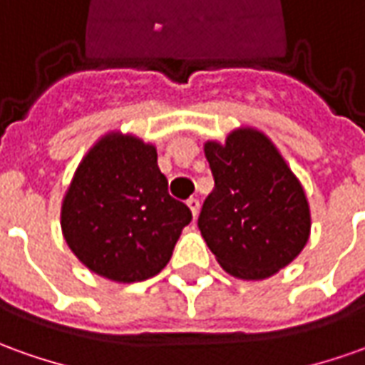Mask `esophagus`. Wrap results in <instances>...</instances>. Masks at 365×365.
Masks as SVG:
<instances>
[{"mask_svg": "<svg viewBox=\"0 0 365 365\" xmlns=\"http://www.w3.org/2000/svg\"><path fill=\"white\" fill-rule=\"evenodd\" d=\"M187 207L192 210L193 217H195V215L200 214V200H197V197H190V200H187Z\"/></svg>", "mask_w": 365, "mask_h": 365, "instance_id": "1", "label": "esophagus"}]
</instances>
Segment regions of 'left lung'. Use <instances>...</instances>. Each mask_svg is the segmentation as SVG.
I'll use <instances>...</instances> for the list:
<instances>
[{"mask_svg": "<svg viewBox=\"0 0 365 365\" xmlns=\"http://www.w3.org/2000/svg\"><path fill=\"white\" fill-rule=\"evenodd\" d=\"M203 153L215 185L203 202L200 232L217 264L247 282L289 266L312 232L309 203L296 173L264 131L240 125Z\"/></svg>", "mask_w": 365, "mask_h": 365, "instance_id": "obj_1", "label": "left lung"}]
</instances>
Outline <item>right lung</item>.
<instances>
[{"label":"right lung","instance_id":"obj_1","mask_svg":"<svg viewBox=\"0 0 365 365\" xmlns=\"http://www.w3.org/2000/svg\"><path fill=\"white\" fill-rule=\"evenodd\" d=\"M192 212L168 193L158 150L111 130L83 155L61 200V234L89 272L133 284L168 266Z\"/></svg>","mask_w":365,"mask_h":365}]
</instances>
